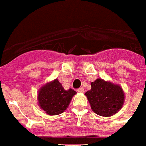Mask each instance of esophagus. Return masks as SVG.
Instances as JSON below:
<instances>
[{"mask_svg":"<svg viewBox=\"0 0 146 146\" xmlns=\"http://www.w3.org/2000/svg\"><path fill=\"white\" fill-rule=\"evenodd\" d=\"M77 91L80 93H83L84 92V89L83 88H79V89H77Z\"/></svg>","mask_w":146,"mask_h":146,"instance_id":"34e87169","label":"esophagus"}]
</instances>
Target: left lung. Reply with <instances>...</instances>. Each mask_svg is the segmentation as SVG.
I'll use <instances>...</instances> for the list:
<instances>
[{
  "label": "left lung",
  "instance_id": "left-lung-1",
  "mask_svg": "<svg viewBox=\"0 0 146 146\" xmlns=\"http://www.w3.org/2000/svg\"><path fill=\"white\" fill-rule=\"evenodd\" d=\"M91 89L85 95L92 111L103 117H110L123 107L124 93L121 86L97 78L91 83Z\"/></svg>",
  "mask_w": 146,
  "mask_h": 146
}]
</instances>
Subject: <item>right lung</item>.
Wrapping results in <instances>:
<instances>
[{
    "label": "right lung",
    "instance_id": "right-lung-1",
    "mask_svg": "<svg viewBox=\"0 0 146 146\" xmlns=\"http://www.w3.org/2000/svg\"><path fill=\"white\" fill-rule=\"evenodd\" d=\"M76 92L65 90L57 79L42 86L38 92L39 107L49 115H57L65 110Z\"/></svg>",
    "mask_w": 146,
    "mask_h": 146
}]
</instances>
